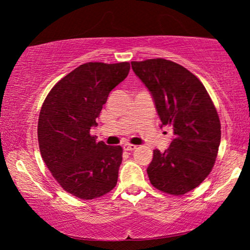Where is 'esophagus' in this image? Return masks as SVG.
<instances>
[{
    "instance_id": "1",
    "label": "esophagus",
    "mask_w": 250,
    "mask_h": 250,
    "mask_svg": "<svg viewBox=\"0 0 250 250\" xmlns=\"http://www.w3.org/2000/svg\"><path fill=\"white\" fill-rule=\"evenodd\" d=\"M123 148H124V150H126V151H133V150L136 149V146L129 145V143H126V145L123 146Z\"/></svg>"
}]
</instances>
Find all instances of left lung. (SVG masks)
<instances>
[{
  "label": "left lung",
  "instance_id": "left-lung-1",
  "mask_svg": "<svg viewBox=\"0 0 250 250\" xmlns=\"http://www.w3.org/2000/svg\"><path fill=\"white\" fill-rule=\"evenodd\" d=\"M132 69L151 92L162 126L173 131L169 148L153 150L146 169L163 192L182 196L197 188L213 169L221 142V122L203 83L170 60L132 61Z\"/></svg>",
  "mask_w": 250,
  "mask_h": 250
}]
</instances>
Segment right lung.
<instances>
[{
  "mask_svg": "<svg viewBox=\"0 0 250 250\" xmlns=\"http://www.w3.org/2000/svg\"><path fill=\"white\" fill-rule=\"evenodd\" d=\"M129 68L128 62L81 64L51 88L41 108L42 158L61 188L81 199L104 196L117 184L122 146L97 142L90 131Z\"/></svg>",
  "mask_w": 250,
  "mask_h": 250,
  "instance_id": "right-lung-1",
  "label": "right lung"
}]
</instances>
